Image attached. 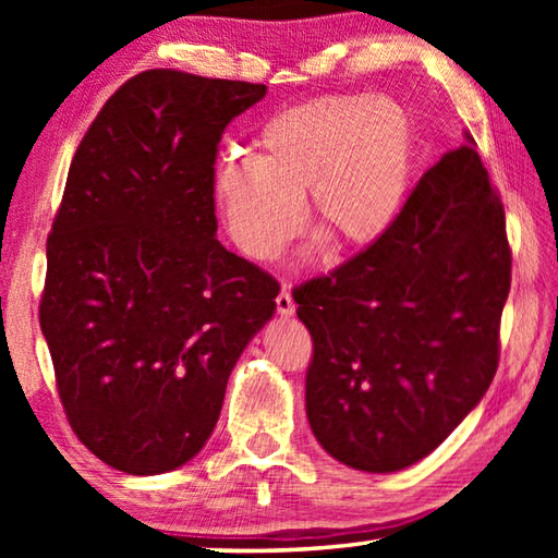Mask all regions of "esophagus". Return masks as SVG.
Segmentation results:
<instances>
[{
  "mask_svg": "<svg viewBox=\"0 0 558 558\" xmlns=\"http://www.w3.org/2000/svg\"><path fill=\"white\" fill-rule=\"evenodd\" d=\"M276 305H278V315H280V317L288 319V317L295 315V300H292L288 288L280 290V295L276 298Z\"/></svg>",
  "mask_w": 558,
  "mask_h": 558,
  "instance_id": "obj_1",
  "label": "esophagus"
}]
</instances>
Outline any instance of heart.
<instances>
[{
	"mask_svg": "<svg viewBox=\"0 0 558 558\" xmlns=\"http://www.w3.org/2000/svg\"><path fill=\"white\" fill-rule=\"evenodd\" d=\"M415 167L411 112L391 98L327 93L263 122L251 157L214 169V196L233 243L276 260L305 221L339 248H364L391 229Z\"/></svg>",
	"mask_w": 558,
	"mask_h": 558,
	"instance_id": "b5f03b06",
	"label": "heart"
}]
</instances>
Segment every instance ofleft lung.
<instances>
[{
	"label": "left lung",
	"mask_w": 558,
	"mask_h": 558,
	"mask_svg": "<svg viewBox=\"0 0 558 558\" xmlns=\"http://www.w3.org/2000/svg\"><path fill=\"white\" fill-rule=\"evenodd\" d=\"M509 280L502 202L465 132L379 241L292 292L315 344L305 409L319 446L364 472L436 450L493 384Z\"/></svg>",
	"instance_id": "8db88e82"
}]
</instances>
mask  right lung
Wrapping results in <instances>:
<instances>
[{"mask_svg":"<svg viewBox=\"0 0 558 558\" xmlns=\"http://www.w3.org/2000/svg\"><path fill=\"white\" fill-rule=\"evenodd\" d=\"M266 86L145 71L93 120L46 243L41 332L75 436L128 475L199 452L280 286L216 239L223 128Z\"/></svg>","mask_w":558,"mask_h":558,"instance_id":"right-lung-1","label":"right lung"}]
</instances>
